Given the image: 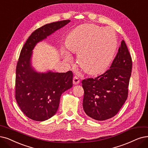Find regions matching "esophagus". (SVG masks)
Instances as JSON below:
<instances>
[{
    "label": "esophagus",
    "instance_id": "34e87169",
    "mask_svg": "<svg viewBox=\"0 0 148 148\" xmlns=\"http://www.w3.org/2000/svg\"><path fill=\"white\" fill-rule=\"evenodd\" d=\"M80 82V80L79 79V78L78 77V76H75L73 77V83L74 85H76V84H78Z\"/></svg>",
    "mask_w": 148,
    "mask_h": 148
}]
</instances>
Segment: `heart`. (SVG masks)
Segmentation results:
<instances>
[{"label": "heart", "instance_id": "heart-1", "mask_svg": "<svg viewBox=\"0 0 148 148\" xmlns=\"http://www.w3.org/2000/svg\"><path fill=\"white\" fill-rule=\"evenodd\" d=\"M67 48L78 53V61L85 72L95 75L107 69L116 50L115 32L110 28H100L92 24L78 27L70 33Z\"/></svg>", "mask_w": 148, "mask_h": 148}]
</instances>
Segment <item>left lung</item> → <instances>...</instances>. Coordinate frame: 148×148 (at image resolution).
I'll list each match as a JSON object with an SVG mask.
<instances>
[{
    "instance_id": "8db88e82",
    "label": "left lung",
    "mask_w": 148,
    "mask_h": 148,
    "mask_svg": "<svg viewBox=\"0 0 148 148\" xmlns=\"http://www.w3.org/2000/svg\"><path fill=\"white\" fill-rule=\"evenodd\" d=\"M132 67L131 56L123 40L109 69L96 78L82 81V106L88 116L103 121L117 114L127 98Z\"/></svg>"
}]
</instances>
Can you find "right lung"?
I'll list each match as a JSON object with an SVG mask.
<instances>
[{"mask_svg":"<svg viewBox=\"0 0 148 148\" xmlns=\"http://www.w3.org/2000/svg\"><path fill=\"white\" fill-rule=\"evenodd\" d=\"M70 20L53 22L33 32L21 51L16 70L15 97L22 112L29 119L43 121L53 116L58 110L63 92L73 86V73H38L31 66L34 46Z\"/></svg>","mask_w":148,"mask_h":148,"instance_id":"obj_1","label":"right lung"}]
</instances>
